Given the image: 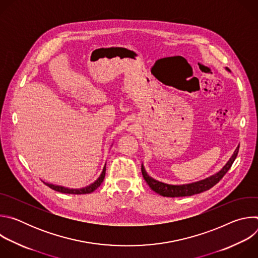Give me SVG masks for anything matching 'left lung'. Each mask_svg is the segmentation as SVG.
<instances>
[{
	"mask_svg": "<svg viewBox=\"0 0 258 258\" xmlns=\"http://www.w3.org/2000/svg\"><path fill=\"white\" fill-rule=\"evenodd\" d=\"M226 69L228 71L229 68L226 67ZM239 152V146L236 148V150L234 151L233 155L231 156V158L229 159V161L226 163V165L220 169L219 171H217L216 173L195 181V182H191V183H185V185H169V183H165L159 180H156L155 178L151 177L148 173H147L144 165L142 164V174L144 179L146 180V182L148 183L149 187L157 194L163 196V197H185V196H192L195 194H199L202 193L204 191L209 190L210 188H212L214 185L223 178V176L228 172V170L231 168L233 162L235 161L237 155Z\"/></svg>",
	"mask_w": 258,
	"mask_h": 258,
	"instance_id": "8db88e82",
	"label": "left lung"
}]
</instances>
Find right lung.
<instances>
[{
    "instance_id": "1",
    "label": "right lung",
    "mask_w": 258,
    "mask_h": 258,
    "mask_svg": "<svg viewBox=\"0 0 258 258\" xmlns=\"http://www.w3.org/2000/svg\"><path fill=\"white\" fill-rule=\"evenodd\" d=\"M105 173H106V164L104 165L103 170H102L100 176L93 183H91V185H89V186H87L85 188H81V189H70V188H67V187H63V186H59V185H54V183H50V182H47L45 180H43V182L45 183L46 186L51 188L52 190L60 192V193H64V194H73V195L90 194V193L94 192L98 187H100V185L104 180Z\"/></svg>"
}]
</instances>
